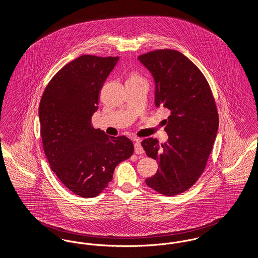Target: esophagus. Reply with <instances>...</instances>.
Wrapping results in <instances>:
<instances>
[{"label":"esophagus","mask_w":258,"mask_h":258,"mask_svg":"<svg viewBox=\"0 0 258 258\" xmlns=\"http://www.w3.org/2000/svg\"><path fill=\"white\" fill-rule=\"evenodd\" d=\"M135 154H143L144 153V150H143V148L141 146L140 140H135Z\"/></svg>","instance_id":"34e87169"}]
</instances>
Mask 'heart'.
Wrapping results in <instances>:
<instances>
[{"label":"heart","mask_w":258,"mask_h":258,"mask_svg":"<svg viewBox=\"0 0 258 258\" xmlns=\"http://www.w3.org/2000/svg\"><path fill=\"white\" fill-rule=\"evenodd\" d=\"M134 77H135V76H134Z\"/></svg>","instance_id":"1"}]
</instances>
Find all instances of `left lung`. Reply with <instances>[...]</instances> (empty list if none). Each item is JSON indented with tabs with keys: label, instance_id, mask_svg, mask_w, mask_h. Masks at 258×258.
<instances>
[{
	"label": "left lung",
	"instance_id": "obj_1",
	"mask_svg": "<svg viewBox=\"0 0 258 258\" xmlns=\"http://www.w3.org/2000/svg\"><path fill=\"white\" fill-rule=\"evenodd\" d=\"M155 82V105L170 110L160 145L150 137L141 145L159 162L146 184L164 196L188 189L204 171L219 130V114L208 82L197 66L176 50L152 51L138 57Z\"/></svg>",
	"mask_w": 258,
	"mask_h": 258
}]
</instances>
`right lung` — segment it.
Segmentation results:
<instances>
[{
	"instance_id": "right-lung-1",
	"label": "right lung",
	"mask_w": 258,
	"mask_h": 258,
	"mask_svg": "<svg viewBox=\"0 0 258 258\" xmlns=\"http://www.w3.org/2000/svg\"><path fill=\"white\" fill-rule=\"evenodd\" d=\"M119 59L78 57L54 75L40 99V135L50 167L71 191L84 198L98 196L115 167L135 151L127 137L108 136L91 124L99 91Z\"/></svg>"
}]
</instances>
